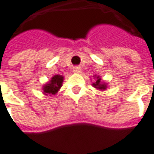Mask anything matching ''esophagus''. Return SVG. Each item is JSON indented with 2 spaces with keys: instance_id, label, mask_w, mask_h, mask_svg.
<instances>
[{
  "instance_id": "34e87169",
  "label": "esophagus",
  "mask_w": 154,
  "mask_h": 154,
  "mask_svg": "<svg viewBox=\"0 0 154 154\" xmlns=\"http://www.w3.org/2000/svg\"><path fill=\"white\" fill-rule=\"evenodd\" d=\"M73 72H74V73H76V74L80 73V72H81V68H80V67H78V66L74 67V68H73Z\"/></svg>"
}]
</instances>
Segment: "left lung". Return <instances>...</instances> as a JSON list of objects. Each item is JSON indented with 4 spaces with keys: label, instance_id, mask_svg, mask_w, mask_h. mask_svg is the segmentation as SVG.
<instances>
[{
    "label": "left lung",
    "instance_id": "8db88e82",
    "mask_svg": "<svg viewBox=\"0 0 154 154\" xmlns=\"http://www.w3.org/2000/svg\"><path fill=\"white\" fill-rule=\"evenodd\" d=\"M93 77L96 78V81L92 83V86H93L94 88H96V89H97L98 90H103V91H104V90L108 88V84H107L106 82H103V81L102 80V77H100V76L94 75V77Z\"/></svg>",
    "mask_w": 154,
    "mask_h": 154
}]
</instances>
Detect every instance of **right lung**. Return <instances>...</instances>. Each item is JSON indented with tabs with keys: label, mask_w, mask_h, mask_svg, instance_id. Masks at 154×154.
I'll use <instances>...</instances> for the list:
<instances>
[{
	"label": "right lung",
	"mask_w": 154,
	"mask_h": 154,
	"mask_svg": "<svg viewBox=\"0 0 154 154\" xmlns=\"http://www.w3.org/2000/svg\"><path fill=\"white\" fill-rule=\"evenodd\" d=\"M64 82V76L62 75H54L46 84H45L42 87V93L45 96H53L56 95Z\"/></svg>",
	"instance_id": "1"
}]
</instances>
